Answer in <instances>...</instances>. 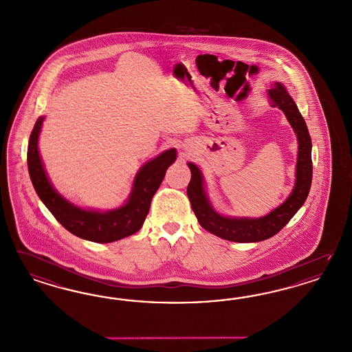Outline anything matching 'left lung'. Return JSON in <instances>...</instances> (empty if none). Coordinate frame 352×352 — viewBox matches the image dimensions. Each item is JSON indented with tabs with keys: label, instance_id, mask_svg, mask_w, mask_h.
I'll list each match as a JSON object with an SVG mask.
<instances>
[{
	"label": "left lung",
	"instance_id": "left-lung-1",
	"mask_svg": "<svg viewBox=\"0 0 352 352\" xmlns=\"http://www.w3.org/2000/svg\"><path fill=\"white\" fill-rule=\"evenodd\" d=\"M272 107L283 110L287 122L294 129L298 140V157L295 184L284 204L261 217H232L217 212L204 189L202 170L194 163H188L192 179L188 185V197L201 227L220 239L233 242H259L277 234L306 202L312 182V142L306 122L298 106L281 82H274L267 91Z\"/></svg>",
	"mask_w": 352,
	"mask_h": 352
}]
</instances>
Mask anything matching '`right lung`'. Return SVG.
Instances as JSON below:
<instances>
[{
  "label": "right lung",
  "instance_id": "1",
  "mask_svg": "<svg viewBox=\"0 0 352 352\" xmlns=\"http://www.w3.org/2000/svg\"><path fill=\"white\" fill-rule=\"evenodd\" d=\"M44 119L45 116H40L36 120L30 136L27 163L34 190L47 210L68 232L97 243H109L138 232L146 219L151 199L163 182L166 170L176 160V148L163 151L140 168L124 204L107 211L88 210L69 202L58 193L49 180L38 151V136Z\"/></svg>",
  "mask_w": 352,
  "mask_h": 352
}]
</instances>
